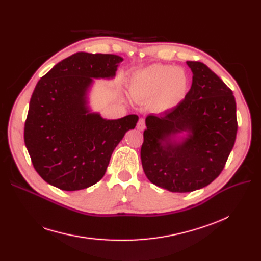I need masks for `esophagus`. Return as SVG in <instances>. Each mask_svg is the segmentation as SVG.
I'll list each match as a JSON object with an SVG mask.
<instances>
[{
    "label": "esophagus",
    "mask_w": 261,
    "mask_h": 261,
    "mask_svg": "<svg viewBox=\"0 0 261 261\" xmlns=\"http://www.w3.org/2000/svg\"><path fill=\"white\" fill-rule=\"evenodd\" d=\"M136 128H138L140 131H144V130L146 129L145 120H144V119H140L139 122H138V126H136Z\"/></svg>",
    "instance_id": "34e87169"
}]
</instances>
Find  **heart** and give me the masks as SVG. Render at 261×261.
<instances>
[{
    "instance_id": "heart-1",
    "label": "heart",
    "mask_w": 261,
    "mask_h": 261,
    "mask_svg": "<svg viewBox=\"0 0 261 261\" xmlns=\"http://www.w3.org/2000/svg\"><path fill=\"white\" fill-rule=\"evenodd\" d=\"M189 90V78L181 67L152 64L136 73L129 87L132 97L149 101L158 113L169 112L179 106Z\"/></svg>"
}]
</instances>
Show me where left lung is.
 <instances>
[{"label": "left lung", "mask_w": 261, "mask_h": 261, "mask_svg": "<svg viewBox=\"0 0 261 261\" xmlns=\"http://www.w3.org/2000/svg\"><path fill=\"white\" fill-rule=\"evenodd\" d=\"M186 63L193 72L190 90L171 111L146 117L141 149L148 180L172 193L211 184L223 170L238 129L231 90L207 65Z\"/></svg>", "instance_id": "8db88e82"}]
</instances>
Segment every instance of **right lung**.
<instances>
[{
	"label": "right lung",
	"mask_w": 261,
	"mask_h": 261,
	"mask_svg": "<svg viewBox=\"0 0 261 261\" xmlns=\"http://www.w3.org/2000/svg\"><path fill=\"white\" fill-rule=\"evenodd\" d=\"M123 59L79 51L41 78L30 101L24 142L36 171L66 191L102 179L115 147L139 116L106 119L92 112L88 95L94 79H112Z\"/></svg>",
	"instance_id": "right-lung-1"
}]
</instances>
